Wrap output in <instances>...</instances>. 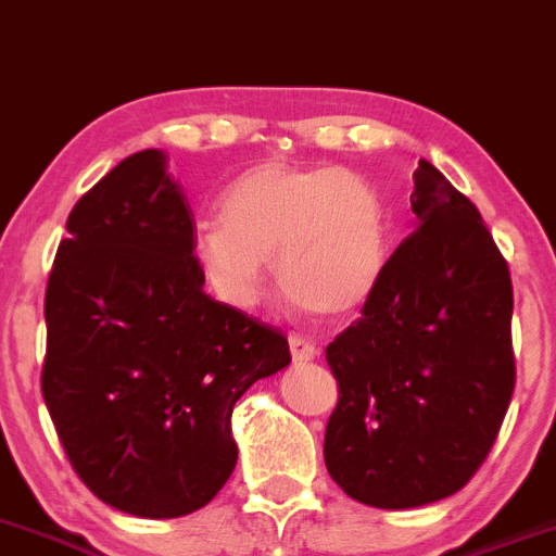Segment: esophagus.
I'll list each match as a JSON object with an SVG mask.
<instances>
[{"mask_svg":"<svg viewBox=\"0 0 556 556\" xmlns=\"http://www.w3.org/2000/svg\"><path fill=\"white\" fill-rule=\"evenodd\" d=\"M291 352L296 364H305V361H313L318 355V346L313 338L302 336V332H293L291 336Z\"/></svg>","mask_w":556,"mask_h":556,"instance_id":"obj_1","label":"esophagus"}]
</instances>
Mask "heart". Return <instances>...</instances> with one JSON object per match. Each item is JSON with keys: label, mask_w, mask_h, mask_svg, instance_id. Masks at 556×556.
Returning <instances> with one entry per match:
<instances>
[{"label": "heart", "mask_w": 556, "mask_h": 556, "mask_svg": "<svg viewBox=\"0 0 556 556\" xmlns=\"http://www.w3.org/2000/svg\"><path fill=\"white\" fill-rule=\"evenodd\" d=\"M218 218L198 226L192 254L235 307L257 302L271 260L285 293L325 316L364 307L389 268L383 195L341 167L257 164L226 187Z\"/></svg>", "instance_id": "1"}]
</instances>
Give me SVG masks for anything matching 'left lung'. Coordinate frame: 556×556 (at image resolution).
Instances as JSON below:
<instances>
[{
	"label": "left lung",
	"instance_id": "left-lung-1",
	"mask_svg": "<svg viewBox=\"0 0 556 556\" xmlns=\"http://www.w3.org/2000/svg\"><path fill=\"white\" fill-rule=\"evenodd\" d=\"M412 212L417 229L389 257L364 316L327 346L338 380L327 470L378 509L462 490L515 392L509 265L479 210L422 159Z\"/></svg>",
	"mask_w": 556,
	"mask_h": 556
}]
</instances>
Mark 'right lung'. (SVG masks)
Masks as SVG:
<instances>
[{"mask_svg":"<svg viewBox=\"0 0 556 556\" xmlns=\"http://www.w3.org/2000/svg\"><path fill=\"white\" fill-rule=\"evenodd\" d=\"M162 151H139L66 220L47 279L41 394L70 465L103 504L181 518L235 470L231 408L291 364L277 327L215 302L192 210Z\"/></svg>","mask_w":556,"mask_h":556,"instance_id":"add662e5","label":"right lung"}]
</instances>
